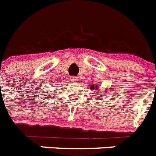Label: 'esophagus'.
Listing matches in <instances>:
<instances>
[{
    "label": "esophagus",
    "mask_w": 156,
    "mask_h": 156,
    "mask_svg": "<svg viewBox=\"0 0 156 156\" xmlns=\"http://www.w3.org/2000/svg\"><path fill=\"white\" fill-rule=\"evenodd\" d=\"M70 79H71V81L72 82H73V83H76V82H77V81H78V77L72 76Z\"/></svg>",
    "instance_id": "34e87169"
}]
</instances>
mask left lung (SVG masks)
I'll return each instance as SVG.
<instances>
[{
	"mask_svg": "<svg viewBox=\"0 0 156 156\" xmlns=\"http://www.w3.org/2000/svg\"><path fill=\"white\" fill-rule=\"evenodd\" d=\"M97 88H98V87H94V85H92V86H91V89H93V90H94V89H97Z\"/></svg>",
	"mask_w": 156,
	"mask_h": 156,
	"instance_id": "obj_1",
	"label": "left lung"
}]
</instances>
